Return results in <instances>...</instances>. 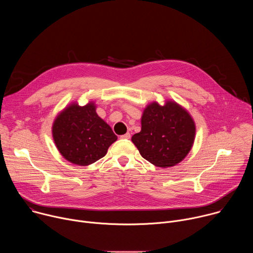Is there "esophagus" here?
<instances>
[{
	"label": "esophagus",
	"mask_w": 253,
	"mask_h": 253,
	"mask_svg": "<svg viewBox=\"0 0 253 253\" xmlns=\"http://www.w3.org/2000/svg\"><path fill=\"white\" fill-rule=\"evenodd\" d=\"M130 137H131L130 133H126V134H124V135H121V136H120V138H121V139H130Z\"/></svg>",
	"instance_id": "obj_1"
}]
</instances>
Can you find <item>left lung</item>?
<instances>
[{
    "label": "left lung",
    "instance_id": "8db88e82",
    "mask_svg": "<svg viewBox=\"0 0 253 253\" xmlns=\"http://www.w3.org/2000/svg\"><path fill=\"white\" fill-rule=\"evenodd\" d=\"M194 137V121L184 108L173 101L164 106L153 102L144 110L141 131L132 136V142L144 159L166 168L186 157Z\"/></svg>",
    "mask_w": 253,
    "mask_h": 253
}]
</instances>
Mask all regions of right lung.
Returning a JSON list of instances; mask_svg holds the SVG:
<instances>
[{"label": "right lung", "instance_id": "right-lung-1", "mask_svg": "<svg viewBox=\"0 0 253 253\" xmlns=\"http://www.w3.org/2000/svg\"><path fill=\"white\" fill-rule=\"evenodd\" d=\"M52 132L62 156L81 166L104 157L117 140L111 127L97 115L93 102L83 107L76 103L66 107L55 119Z\"/></svg>", "mask_w": 253, "mask_h": 253}]
</instances>
